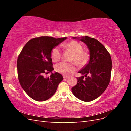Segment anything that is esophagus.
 <instances>
[{
    "mask_svg": "<svg viewBox=\"0 0 131 131\" xmlns=\"http://www.w3.org/2000/svg\"><path fill=\"white\" fill-rule=\"evenodd\" d=\"M63 77L64 79H68L69 78L68 76H67V75H63Z\"/></svg>",
    "mask_w": 131,
    "mask_h": 131,
    "instance_id": "34e87169",
    "label": "esophagus"
}]
</instances>
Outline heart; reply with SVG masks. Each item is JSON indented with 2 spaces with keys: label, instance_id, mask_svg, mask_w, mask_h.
<instances>
[{
  "label": "heart",
  "instance_id": "b5f03b06",
  "mask_svg": "<svg viewBox=\"0 0 131 131\" xmlns=\"http://www.w3.org/2000/svg\"><path fill=\"white\" fill-rule=\"evenodd\" d=\"M67 50L72 52L74 55L72 58L78 64H84L88 61L89 54L83 51V47L80 43L76 41H72L62 45ZM62 57V51L59 46L55 47L51 51V58L54 62L60 60ZM55 69L57 72L64 75H70L76 70V67L73 63L61 62L55 67Z\"/></svg>",
  "mask_w": 131,
  "mask_h": 131
}]
</instances>
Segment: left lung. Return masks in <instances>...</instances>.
<instances>
[{
  "mask_svg": "<svg viewBox=\"0 0 131 131\" xmlns=\"http://www.w3.org/2000/svg\"><path fill=\"white\" fill-rule=\"evenodd\" d=\"M73 39H78L87 45L90 59L88 64L78 72L84 75L77 78L78 83L72 88V93L81 101H92L104 92L109 84L112 58L104 45L97 39L87 36ZM88 73L90 76L88 77Z\"/></svg>",
  "mask_w": 131,
  "mask_h": 131,
  "instance_id": "obj_1",
  "label": "left lung"
}]
</instances>
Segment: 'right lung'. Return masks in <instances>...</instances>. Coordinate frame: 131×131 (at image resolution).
Masks as SVG:
<instances>
[{"label":"right lung","instance_id":"right-lung-1","mask_svg":"<svg viewBox=\"0 0 131 131\" xmlns=\"http://www.w3.org/2000/svg\"><path fill=\"white\" fill-rule=\"evenodd\" d=\"M67 38L40 37L31 39L25 45L17 62L19 82L26 93L37 101H45L56 92L63 77L53 70L51 51ZM51 73L45 78L43 73Z\"/></svg>","mask_w":131,"mask_h":131}]
</instances>
